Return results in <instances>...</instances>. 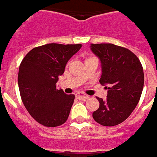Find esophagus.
<instances>
[{
    "mask_svg": "<svg viewBox=\"0 0 157 157\" xmlns=\"http://www.w3.org/2000/svg\"><path fill=\"white\" fill-rule=\"evenodd\" d=\"M75 95H76V98H78V100H86V99L89 98V95L82 94V93H77V94H75Z\"/></svg>",
    "mask_w": 157,
    "mask_h": 157,
    "instance_id": "esophagus-1",
    "label": "esophagus"
}]
</instances>
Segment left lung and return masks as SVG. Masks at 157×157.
Returning a JSON list of instances; mask_svg holds the SVG:
<instances>
[{"instance_id":"8db88e82","label":"left lung","mask_w":157,"mask_h":157,"mask_svg":"<svg viewBox=\"0 0 157 157\" xmlns=\"http://www.w3.org/2000/svg\"><path fill=\"white\" fill-rule=\"evenodd\" d=\"M91 52L101 64L100 83L107 90L93 118L103 126H115L126 120L140 99L144 72L140 60L128 49L113 44H91Z\"/></svg>"}]
</instances>
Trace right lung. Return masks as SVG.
<instances>
[{
    "mask_svg": "<svg viewBox=\"0 0 157 157\" xmlns=\"http://www.w3.org/2000/svg\"><path fill=\"white\" fill-rule=\"evenodd\" d=\"M81 47V44L41 45L32 49L20 64L17 82L23 105L44 126H60L67 120L75 95L58 90L56 83Z\"/></svg>",
    "mask_w": 157,
    "mask_h": 157,
    "instance_id": "1",
    "label": "right lung"
}]
</instances>
